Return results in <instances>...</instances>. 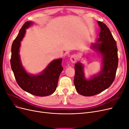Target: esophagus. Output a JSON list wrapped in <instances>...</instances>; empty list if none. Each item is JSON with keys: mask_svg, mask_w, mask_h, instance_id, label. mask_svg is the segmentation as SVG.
Returning a JSON list of instances; mask_svg holds the SVG:
<instances>
[{"mask_svg": "<svg viewBox=\"0 0 129 129\" xmlns=\"http://www.w3.org/2000/svg\"><path fill=\"white\" fill-rule=\"evenodd\" d=\"M77 57L76 56V55L75 54H73L72 55L71 57H70V60L72 62V63H75V62L77 61Z\"/></svg>", "mask_w": 129, "mask_h": 129, "instance_id": "1", "label": "esophagus"}]
</instances>
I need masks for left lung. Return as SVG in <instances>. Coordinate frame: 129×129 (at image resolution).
Wrapping results in <instances>:
<instances>
[{"mask_svg":"<svg viewBox=\"0 0 129 129\" xmlns=\"http://www.w3.org/2000/svg\"><path fill=\"white\" fill-rule=\"evenodd\" d=\"M101 28L99 38L91 48L101 54L102 67L97 75L87 80L83 72V65L78 62L75 64L74 83L77 92L84 96L98 94L108 89L114 82L118 67V49L116 42L107 26L98 21Z\"/></svg>","mask_w":129,"mask_h":129,"instance_id":"8db88e82","label":"left lung"}]
</instances>
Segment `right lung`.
<instances>
[{"label":"right lung","mask_w":129,"mask_h":129,"mask_svg":"<svg viewBox=\"0 0 129 129\" xmlns=\"http://www.w3.org/2000/svg\"><path fill=\"white\" fill-rule=\"evenodd\" d=\"M32 24V21L26 22L13 42L11 48V68L17 83L22 89L35 96H47L56 90L58 78L63 70L61 66L62 59L54 60L38 75H31L27 73L21 64L19 48L26 29Z\"/></svg>","instance_id":"1"}]
</instances>
